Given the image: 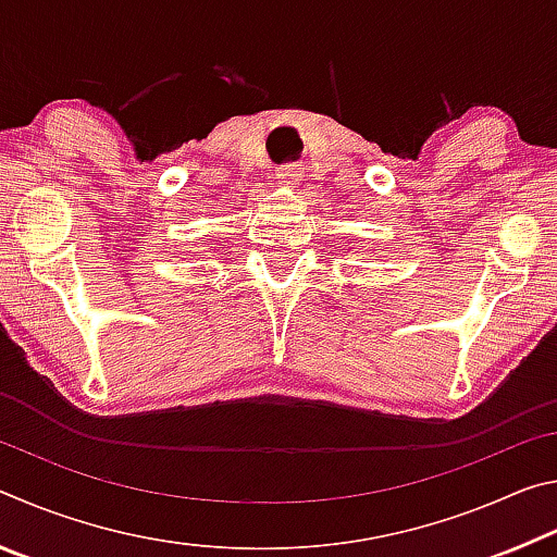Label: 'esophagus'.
I'll use <instances>...</instances> for the list:
<instances>
[{
	"label": "esophagus",
	"instance_id": "obj_1",
	"mask_svg": "<svg viewBox=\"0 0 557 557\" xmlns=\"http://www.w3.org/2000/svg\"><path fill=\"white\" fill-rule=\"evenodd\" d=\"M277 178H280V184H285V186H297L301 182L299 166H282V169H277Z\"/></svg>",
	"mask_w": 557,
	"mask_h": 557
}]
</instances>
